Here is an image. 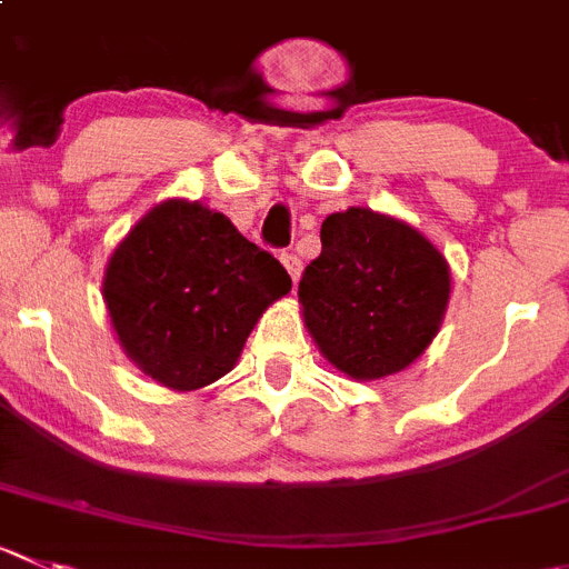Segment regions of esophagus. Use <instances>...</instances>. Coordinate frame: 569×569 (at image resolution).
Masks as SVG:
<instances>
[{
    "instance_id": "esophagus-1",
    "label": "esophagus",
    "mask_w": 569,
    "mask_h": 569,
    "mask_svg": "<svg viewBox=\"0 0 569 569\" xmlns=\"http://www.w3.org/2000/svg\"><path fill=\"white\" fill-rule=\"evenodd\" d=\"M281 264L288 268V273L293 276V281H299V276H301V259H299V253L284 251V253H281Z\"/></svg>"
}]
</instances>
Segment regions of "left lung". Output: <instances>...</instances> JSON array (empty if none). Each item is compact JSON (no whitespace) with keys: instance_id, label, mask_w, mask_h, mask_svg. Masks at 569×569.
Instances as JSON below:
<instances>
[{"instance_id":"1","label":"left lung","mask_w":569,"mask_h":569,"mask_svg":"<svg viewBox=\"0 0 569 569\" xmlns=\"http://www.w3.org/2000/svg\"><path fill=\"white\" fill-rule=\"evenodd\" d=\"M450 299V268L402 220L371 209L329 214L299 301L318 349L355 380L408 369L430 346Z\"/></svg>"}]
</instances>
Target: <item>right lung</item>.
I'll list each match as a JSON object with an SVG mask.
<instances>
[{"label":"right lung","instance_id":"right-lung-1","mask_svg":"<svg viewBox=\"0 0 569 569\" xmlns=\"http://www.w3.org/2000/svg\"><path fill=\"white\" fill-rule=\"evenodd\" d=\"M290 288L279 259L226 214L167 200L119 242L102 296L139 369L172 391H192L234 369L253 323Z\"/></svg>","mask_w":569,"mask_h":569}]
</instances>
